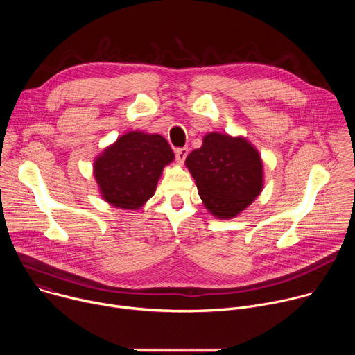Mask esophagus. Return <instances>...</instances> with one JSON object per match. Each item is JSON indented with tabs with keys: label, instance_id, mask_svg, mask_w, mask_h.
I'll return each mask as SVG.
<instances>
[{
	"label": "esophagus",
	"instance_id": "1",
	"mask_svg": "<svg viewBox=\"0 0 355 355\" xmlns=\"http://www.w3.org/2000/svg\"><path fill=\"white\" fill-rule=\"evenodd\" d=\"M187 156H188V148L187 147H180V148L175 150V157L180 163H184Z\"/></svg>",
	"mask_w": 355,
	"mask_h": 355
}]
</instances>
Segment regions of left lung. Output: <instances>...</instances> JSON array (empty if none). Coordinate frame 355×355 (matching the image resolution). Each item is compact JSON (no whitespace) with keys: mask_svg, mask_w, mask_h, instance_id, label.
<instances>
[{"mask_svg":"<svg viewBox=\"0 0 355 355\" xmlns=\"http://www.w3.org/2000/svg\"><path fill=\"white\" fill-rule=\"evenodd\" d=\"M185 166L204 205L219 219L237 216L263 189L261 157L244 137L208 133L188 155Z\"/></svg>","mask_w":355,"mask_h":355,"instance_id":"1","label":"left lung"}]
</instances>
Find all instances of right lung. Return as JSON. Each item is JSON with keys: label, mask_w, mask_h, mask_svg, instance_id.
<instances>
[{"label": "right lung", "mask_w": 355, "mask_h": 355, "mask_svg": "<svg viewBox=\"0 0 355 355\" xmlns=\"http://www.w3.org/2000/svg\"><path fill=\"white\" fill-rule=\"evenodd\" d=\"M173 160L163 136L129 132L95 159L94 175L108 204L136 211L155 195L164 166Z\"/></svg>", "instance_id": "add662e5"}]
</instances>
